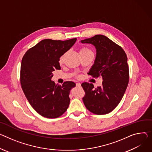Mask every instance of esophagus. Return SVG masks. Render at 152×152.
Segmentation results:
<instances>
[{
    "label": "esophagus",
    "mask_w": 152,
    "mask_h": 152,
    "mask_svg": "<svg viewBox=\"0 0 152 152\" xmlns=\"http://www.w3.org/2000/svg\"><path fill=\"white\" fill-rule=\"evenodd\" d=\"M76 87H81L80 84V83H77V84H76Z\"/></svg>",
    "instance_id": "1"
}]
</instances>
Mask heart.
I'll return each mask as SVG.
<instances>
[{
  "label": "heart",
  "mask_w": 152,
  "mask_h": 152,
  "mask_svg": "<svg viewBox=\"0 0 152 152\" xmlns=\"http://www.w3.org/2000/svg\"><path fill=\"white\" fill-rule=\"evenodd\" d=\"M88 51H91L89 48H87V47H82L80 48L79 50V53L80 54L81 53H86V52H88ZM65 54H63L62 56L59 58V62L60 64L62 63L64 60V58H65Z\"/></svg>",
  "instance_id": "heart-1"
}]
</instances>
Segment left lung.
<instances>
[{
	"mask_svg": "<svg viewBox=\"0 0 152 152\" xmlns=\"http://www.w3.org/2000/svg\"><path fill=\"white\" fill-rule=\"evenodd\" d=\"M80 42L95 47L96 59L88 74L93 77H101L103 80L102 86L96 88L93 84L82 83L86 93L82 100L91 113H109L120 102L129 84L127 55L119 45L104 35H96Z\"/></svg>",
	"mask_w": 152,
	"mask_h": 152,
	"instance_id": "1",
	"label": "left lung"
}]
</instances>
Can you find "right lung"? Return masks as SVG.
<instances>
[{
    "label": "right lung",
    "mask_w": 152,
    "mask_h": 152,
    "mask_svg": "<svg viewBox=\"0 0 152 152\" xmlns=\"http://www.w3.org/2000/svg\"><path fill=\"white\" fill-rule=\"evenodd\" d=\"M76 40H42L27 51L22 59V88L35 111L45 118L61 116L70 104L69 94L76 84L66 81L61 86L51 79L53 72L61 69L59 58L70 49Z\"/></svg>",
    "instance_id": "add662e5"
}]
</instances>
